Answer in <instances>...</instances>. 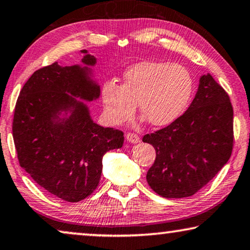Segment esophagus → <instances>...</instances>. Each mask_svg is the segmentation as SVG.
I'll return each mask as SVG.
<instances>
[{"label": "esophagus", "mask_w": 250, "mask_h": 250, "mask_svg": "<svg viewBox=\"0 0 250 250\" xmlns=\"http://www.w3.org/2000/svg\"><path fill=\"white\" fill-rule=\"evenodd\" d=\"M125 138L128 140L129 143H132V144H138L140 142V138L138 135H136V133L133 132H128L125 135Z\"/></svg>", "instance_id": "1"}]
</instances>
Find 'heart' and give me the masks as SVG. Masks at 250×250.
Instances as JSON below:
<instances>
[{
  "instance_id": "obj_1",
  "label": "heart",
  "mask_w": 250,
  "mask_h": 250,
  "mask_svg": "<svg viewBox=\"0 0 250 250\" xmlns=\"http://www.w3.org/2000/svg\"><path fill=\"white\" fill-rule=\"evenodd\" d=\"M194 80L187 68L167 62H140L129 66L121 86L103 83L101 100L106 118L114 125L129 121L137 103L150 125H167L182 113L190 100Z\"/></svg>"
}]
</instances>
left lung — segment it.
<instances>
[{"mask_svg": "<svg viewBox=\"0 0 250 250\" xmlns=\"http://www.w3.org/2000/svg\"><path fill=\"white\" fill-rule=\"evenodd\" d=\"M156 159L147 172L149 187L165 198L196 194L229 161L233 108L229 95L209 73L200 77L190 106L165 128L147 133Z\"/></svg>", "mask_w": 250, "mask_h": 250, "instance_id": "left-lung-1", "label": "left lung"}]
</instances>
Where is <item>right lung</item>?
<instances>
[{
    "label": "right lung",
    "mask_w": 250,
    "mask_h": 250,
    "mask_svg": "<svg viewBox=\"0 0 250 250\" xmlns=\"http://www.w3.org/2000/svg\"><path fill=\"white\" fill-rule=\"evenodd\" d=\"M82 53L85 66L54 62L31 75L19 94L12 125L20 167L45 190L71 203L96 189L104 154L121 148L125 140L121 130L95 124L80 101H95L101 94L91 78L96 59L86 50Z\"/></svg>",
    "instance_id": "right-lung-1"
}]
</instances>
